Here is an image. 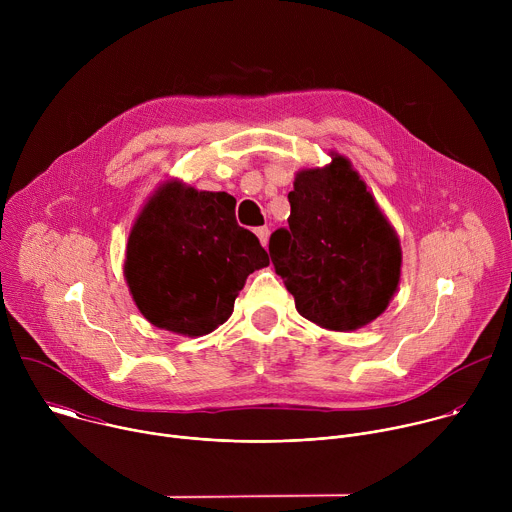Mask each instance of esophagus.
Masks as SVG:
<instances>
[{"instance_id": "34e87169", "label": "esophagus", "mask_w": 512, "mask_h": 512, "mask_svg": "<svg viewBox=\"0 0 512 512\" xmlns=\"http://www.w3.org/2000/svg\"><path fill=\"white\" fill-rule=\"evenodd\" d=\"M255 235L259 237L261 245H263V247H267V241H269V229H267V227H257V229H255Z\"/></svg>"}]
</instances>
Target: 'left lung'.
Here are the masks:
<instances>
[{"label":"left lung","instance_id":"obj_1","mask_svg":"<svg viewBox=\"0 0 512 512\" xmlns=\"http://www.w3.org/2000/svg\"><path fill=\"white\" fill-rule=\"evenodd\" d=\"M287 200L289 227L271 233L269 255L298 312L338 332L381 316L399 285L401 247L350 162L302 170Z\"/></svg>","mask_w":512,"mask_h":512}]
</instances>
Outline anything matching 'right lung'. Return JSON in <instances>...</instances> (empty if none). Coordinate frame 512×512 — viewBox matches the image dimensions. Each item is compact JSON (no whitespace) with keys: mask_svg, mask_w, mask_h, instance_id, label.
I'll return each mask as SVG.
<instances>
[{"mask_svg":"<svg viewBox=\"0 0 512 512\" xmlns=\"http://www.w3.org/2000/svg\"><path fill=\"white\" fill-rule=\"evenodd\" d=\"M235 204L227 192L168 182L143 206L127 241L125 279L154 326L212 332L233 314L249 273L269 265L259 239L239 227Z\"/></svg>","mask_w":512,"mask_h":512,"instance_id":"add662e5","label":"right lung"}]
</instances>
